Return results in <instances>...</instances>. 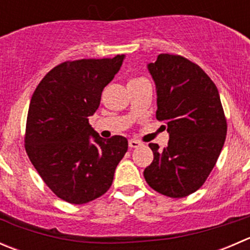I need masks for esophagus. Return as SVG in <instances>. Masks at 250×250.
Listing matches in <instances>:
<instances>
[{
	"label": "esophagus",
	"instance_id": "esophagus-1",
	"mask_svg": "<svg viewBox=\"0 0 250 250\" xmlns=\"http://www.w3.org/2000/svg\"><path fill=\"white\" fill-rule=\"evenodd\" d=\"M128 144H129L130 148H135V147H139V146H141L140 141L134 140V139H130L129 141H128Z\"/></svg>",
	"mask_w": 250,
	"mask_h": 250
}]
</instances>
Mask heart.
I'll return each mask as SVG.
<instances>
[{
  "label": "heart",
  "instance_id": "heart-1",
  "mask_svg": "<svg viewBox=\"0 0 250 250\" xmlns=\"http://www.w3.org/2000/svg\"><path fill=\"white\" fill-rule=\"evenodd\" d=\"M137 80H139V78H137ZM132 81H134V80H132Z\"/></svg>",
  "mask_w": 250,
  "mask_h": 250
}]
</instances>
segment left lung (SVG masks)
<instances>
[{"mask_svg":"<svg viewBox=\"0 0 250 250\" xmlns=\"http://www.w3.org/2000/svg\"><path fill=\"white\" fill-rule=\"evenodd\" d=\"M147 69L157 92L156 118L167 123L169 141L163 150L148 144L153 161L144 178L162 195L186 197L203 185L223 150L228 125L220 95L210 77L181 55L160 54Z\"/></svg>","mask_w":250,"mask_h":250,"instance_id":"left-lung-1","label":"left lung"}]
</instances>
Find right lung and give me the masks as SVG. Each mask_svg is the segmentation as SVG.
<instances>
[{
	"label": "right lung",
	"mask_w": 250,
	"mask_h": 250,
	"mask_svg": "<svg viewBox=\"0 0 250 250\" xmlns=\"http://www.w3.org/2000/svg\"><path fill=\"white\" fill-rule=\"evenodd\" d=\"M125 55L65 62L42 78L32 94L25 150L46 185L72 204L90 202L110 188L128 150L121 135L103 139L89 125L103 89Z\"/></svg>",
	"instance_id": "1"
}]
</instances>
